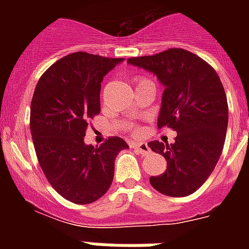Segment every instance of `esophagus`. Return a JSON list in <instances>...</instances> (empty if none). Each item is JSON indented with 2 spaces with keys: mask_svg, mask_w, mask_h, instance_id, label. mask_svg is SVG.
<instances>
[{
  "mask_svg": "<svg viewBox=\"0 0 249 249\" xmlns=\"http://www.w3.org/2000/svg\"><path fill=\"white\" fill-rule=\"evenodd\" d=\"M132 147L136 150L138 154H141V155H148V154H151V150H150V147L147 146V143H143V142H136V143L132 144Z\"/></svg>",
  "mask_w": 249,
  "mask_h": 249,
  "instance_id": "1",
  "label": "esophagus"
}]
</instances>
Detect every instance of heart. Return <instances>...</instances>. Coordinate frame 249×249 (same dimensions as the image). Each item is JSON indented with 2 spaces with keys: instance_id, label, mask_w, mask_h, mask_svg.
I'll return each instance as SVG.
<instances>
[{
  "instance_id": "1",
  "label": "heart",
  "mask_w": 249,
  "mask_h": 249,
  "mask_svg": "<svg viewBox=\"0 0 249 249\" xmlns=\"http://www.w3.org/2000/svg\"><path fill=\"white\" fill-rule=\"evenodd\" d=\"M143 83H150L147 79H143V77H141V79H138V85L140 84H143Z\"/></svg>"
}]
</instances>
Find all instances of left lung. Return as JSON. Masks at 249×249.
Instances as JSON below:
<instances>
[{
  "label": "left lung",
  "instance_id": "obj_1",
  "mask_svg": "<svg viewBox=\"0 0 249 249\" xmlns=\"http://www.w3.org/2000/svg\"><path fill=\"white\" fill-rule=\"evenodd\" d=\"M128 63L163 84L158 128L177 132L174 143H148L166 160L165 172L150 177V183L166 196H187L208 179L224 148L229 107L222 83L205 60L185 49L129 58Z\"/></svg>",
  "mask_w": 249,
  "mask_h": 249
}]
</instances>
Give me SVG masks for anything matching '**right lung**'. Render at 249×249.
<instances>
[{
  "mask_svg": "<svg viewBox=\"0 0 249 249\" xmlns=\"http://www.w3.org/2000/svg\"><path fill=\"white\" fill-rule=\"evenodd\" d=\"M123 58L73 53L41 76L31 102V133L37 159L56 193L75 204H89L107 193L115 159L129 148L120 137L99 147L85 144L86 128L101 112V83Z\"/></svg>",
  "mask_w": 249,
  "mask_h": 249,
  "instance_id": "1",
  "label": "right lung"
}]
</instances>
